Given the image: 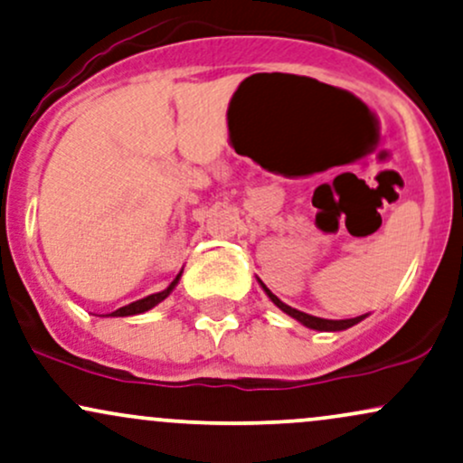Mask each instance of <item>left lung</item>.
<instances>
[{"instance_id": "left-lung-1", "label": "left lung", "mask_w": 463, "mask_h": 463, "mask_svg": "<svg viewBox=\"0 0 463 463\" xmlns=\"http://www.w3.org/2000/svg\"><path fill=\"white\" fill-rule=\"evenodd\" d=\"M258 281H260V279H258ZM260 286L264 288L266 295H269L270 301H273L275 306L281 309V312H286L288 317H292L295 320H298V323L306 325V327H309V329H317V331H345V329L353 327V325L360 323V320L366 318V314H362V317H355V318H345V320H327V318L312 317V314L298 312V309L290 307V306H286V303H284V301H279V298H277V297L273 295V292H270L269 288H266V286L262 284V281H260Z\"/></svg>"}]
</instances>
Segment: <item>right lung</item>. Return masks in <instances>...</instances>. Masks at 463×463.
Instances as JSON below:
<instances>
[{
    "label": "right lung",
    "instance_id": "1",
    "mask_svg": "<svg viewBox=\"0 0 463 463\" xmlns=\"http://www.w3.org/2000/svg\"><path fill=\"white\" fill-rule=\"evenodd\" d=\"M179 277H182V270H179V275H177L175 279H173L171 284H168V288H165V290H162V292H156V295H149V297H145V298H138V301H134V303H129V306H123V307L114 309L112 314H106V317H134V314H143V312H146V309L156 307L157 303H162L168 295H171L173 288H175V286L179 284Z\"/></svg>",
    "mask_w": 463,
    "mask_h": 463
}]
</instances>
